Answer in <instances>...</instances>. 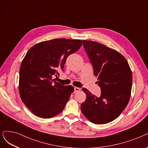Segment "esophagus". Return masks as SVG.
Listing matches in <instances>:
<instances>
[{"instance_id": "esophagus-1", "label": "esophagus", "mask_w": 148, "mask_h": 148, "mask_svg": "<svg viewBox=\"0 0 148 148\" xmlns=\"http://www.w3.org/2000/svg\"><path fill=\"white\" fill-rule=\"evenodd\" d=\"M74 90H75V93H76V92H79L80 90V88H77V87H75Z\"/></svg>"}]
</instances>
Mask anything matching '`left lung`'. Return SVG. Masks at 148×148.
Returning <instances> with one entry per match:
<instances>
[{
    "mask_svg": "<svg viewBox=\"0 0 148 148\" xmlns=\"http://www.w3.org/2000/svg\"><path fill=\"white\" fill-rule=\"evenodd\" d=\"M83 47L97 78L101 95L97 97L85 88L86 99L81 105L82 113L95 124L114 120L125 108L130 97L132 73L123 55L105 45L83 40Z\"/></svg>",
    "mask_w": 148,
    "mask_h": 148,
    "instance_id": "1",
    "label": "left lung"
}]
</instances>
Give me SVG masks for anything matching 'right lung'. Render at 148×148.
Masks as SVG:
<instances>
[{"label":"right lung","instance_id":"1","mask_svg":"<svg viewBox=\"0 0 148 148\" xmlns=\"http://www.w3.org/2000/svg\"><path fill=\"white\" fill-rule=\"evenodd\" d=\"M82 45L81 40L53 39L38 43L25 54L20 67L19 91L23 102L40 118L61 113L74 88L54 81L69 55Z\"/></svg>","mask_w":148,"mask_h":148}]
</instances>
